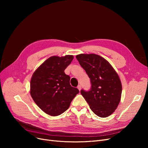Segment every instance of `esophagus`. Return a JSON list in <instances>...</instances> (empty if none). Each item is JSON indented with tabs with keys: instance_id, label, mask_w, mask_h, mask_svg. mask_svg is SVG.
I'll use <instances>...</instances> for the list:
<instances>
[{
	"instance_id": "34e87169",
	"label": "esophagus",
	"mask_w": 148,
	"mask_h": 148,
	"mask_svg": "<svg viewBox=\"0 0 148 148\" xmlns=\"http://www.w3.org/2000/svg\"><path fill=\"white\" fill-rule=\"evenodd\" d=\"M77 88L78 89V90L80 91V90H81V89H82V86H81V85H78V86H77Z\"/></svg>"
}]
</instances>
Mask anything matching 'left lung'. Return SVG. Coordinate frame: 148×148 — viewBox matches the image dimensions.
Returning a JSON list of instances; mask_svg holds the SVG:
<instances>
[{"label":"left lung","mask_w":148,"mask_h":148,"mask_svg":"<svg viewBox=\"0 0 148 148\" xmlns=\"http://www.w3.org/2000/svg\"><path fill=\"white\" fill-rule=\"evenodd\" d=\"M76 58L91 81V89L81 94L91 110L100 117H107L119 104L122 83L119 75L104 58L94 53L77 55Z\"/></svg>","instance_id":"obj_1"}]
</instances>
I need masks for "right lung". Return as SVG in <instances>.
I'll list each match as a JSON object with an SVG mask.
<instances>
[{
    "mask_svg": "<svg viewBox=\"0 0 148 148\" xmlns=\"http://www.w3.org/2000/svg\"><path fill=\"white\" fill-rule=\"evenodd\" d=\"M73 56H52L34 71L30 82V94L44 112L57 116L69 109L79 90L70 84V77L64 70Z\"/></svg>",
    "mask_w": 148,
    "mask_h": 148,
    "instance_id": "1",
    "label": "right lung"
}]
</instances>
